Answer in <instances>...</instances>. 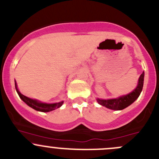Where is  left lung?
I'll return each mask as SVG.
<instances>
[{"label": "left lung", "instance_id": "left-lung-1", "mask_svg": "<svg viewBox=\"0 0 159 159\" xmlns=\"http://www.w3.org/2000/svg\"><path fill=\"white\" fill-rule=\"evenodd\" d=\"M143 80H144V72H142L141 75H140L137 87L132 92L127 94L122 95L116 98H110V99H101L97 98V101L99 105L115 111H119L127 108L128 106L132 105L140 96L143 89Z\"/></svg>", "mask_w": 159, "mask_h": 159}]
</instances>
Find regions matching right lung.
Returning a JSON list of instances; mask_svg holds the SVG:
<instances>
[{"mask_svg":"<svg viewBox=\"0 0 159 159\" xmlns=\"http://www.w3.org/2000/svg\"><path fill=\"white\" fill-rule=\"evenodd\" d=\"M15 85H16V91H17L18 94H19V98H20L28 106L33 108V109L36 110V111H42V112H49V111H54V110L60 108V107L63 105V103H64V101H59V102H56V103H45V102H42V101H39V100L32 99V98H28V97L25 96V95H23L22 93H20V91H19V89H18L16 81H15Z\"/></svg>","mask_w":159,"mask_h":159,"instance_id":"right-lung-1","label":"right lung"}]
</instances>
